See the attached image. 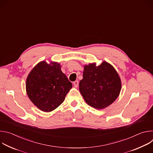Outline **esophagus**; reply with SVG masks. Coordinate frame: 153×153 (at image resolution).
I'll return each mask as SVG.
<instances>
[{
	"label": "esophagus",
	"instance_id": "esophagus-1",
	"mask_svg": "<svg viewBox=\"0 0 153 153\" xmlns=\"http://www.w3.org/2000/svg\"><path fill=\"white\" fill-rule=\"evenodd\" d=\"M73 85H74V86L76 87V88H77V87L78 85H79V82H78L77 80L74 81V82H73Z\"/></svg>",
	"mask_w": 153,
	"mask_h": 153
}]
</instances>
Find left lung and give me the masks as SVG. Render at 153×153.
Returning a JSON list of instances; mask_svg holds the SVG:
<instances>
[{
	"mask_svg": "<svg viewBox=\"0 0 153 153\" xmlns=\"http://www.w3.org/2000/svg\"><path fill=\"white\" fill-rule=\"evenodd\" d=\"M121 90L120 77L112 65L106 62L99 66L91 63L84 67L79 90L85 102L96 109L111 105Z\"/></svg>",
	"mask_w": 153,
	"mask_h": 153,
	"instance_id": "1",
	"label": "left lung"
}]
</instances>
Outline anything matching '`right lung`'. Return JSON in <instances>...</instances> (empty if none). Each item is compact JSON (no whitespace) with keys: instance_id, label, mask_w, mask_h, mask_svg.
<instances>
[{"instance_id":"1","label":"right lung","mask_w":153,"mask_h":153,"mask_svg":"<svg viewBox=\"0 0 153 153\" xmlns=\"http://www.w3.org/2000/svg\"><path fill=\"white\" fill-rule=\"evenodd\" d=\"M56 62L43 61L31 70L26 81V90L31 101L40 110L50 112L65 100L72 83Z\"/></svg>"}]
</instances>
